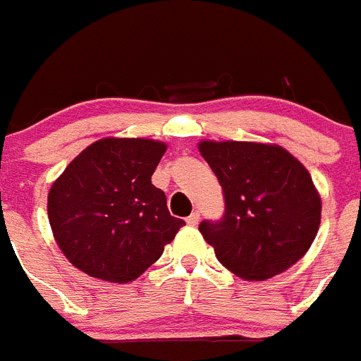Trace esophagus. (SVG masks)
Masks as SVG:
<instances>
[{"mask_svg":"<svg viewBox=\"0 0 361 361\" xmlns=\"http://www.w3.org/2000/svg\"><path fill=\"white\" fill-rule=\"evenodd\" d=\"M187 225H191V226H197L198 225V221H200V214L198 212H192L189 217H187Z\"/></svg>","mask_w":361,"mask_h":361,"instance_id":"34e87169","label":"esophagus"}]
</instances>
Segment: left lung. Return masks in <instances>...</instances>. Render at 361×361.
I'll return each instance as SVG.
<instances>
[{"mask_svg":"<svg viewBox=\"0 0 361 361\" xmlns=\"http://www.w3.org/2000/svg\"><path fill=\"white\" fill-rule=\"evenodd\" d=\"M225 195L219 221L198 231L226 269L245 281L283 274L307 252L320 225V197L311 176L279 146L200 142Z\"/></svg>","mask_w":361,"mask_h":361,"instance_id":"left-lung-1","label":"left lung"}]
</instances>
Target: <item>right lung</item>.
<instances>
[{
    "mask_svg": "<svg viewBox=\"0 0 361 361\" xmlns=\"http://www.w3.org/2000/svg\"><path fill=\"white\" fill-rule=\"evenodd\" d=\"M163 142L103 138L71 161L48 192L59 249L84 274L129 283L144 274L185 221L172 217L152 176Z\"/></svg>",
    "mask_w": 361,
    "mask_h": 361,
    "instance_id": "add662e5",
    "label": "right lung"
}]
</instances>
